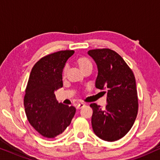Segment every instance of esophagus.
<instances>
[{"mask_svg":"<svg viewBox=\"0 0 160 160\" xmlns=\"http://www.w3.org/2000/svg\"><path fill=\"white\" fill-rule=\"evenodd\" d=\"M85 106V104H83V103H80V104H78V105L76 106V108L78 110H80V109H81V108H82Z\"/></svg>","mask_w":160,"mask_h":160,"instance_id":"obj_1","label":"esophagus"}]
</instances>
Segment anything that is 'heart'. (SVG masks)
Segmentation results:
<instances>
[{
	"mask_svg": "<svg viewBox=\"0 0 160 160\" xmlns=\"http://www.w3.org/2000/svg\"><path fill=\"white\" fill-rule=\"evenodd\" d=\"M77 63H78V64L79 67H80V69L82 72L86 71V69H92V63H91V61L89 60L88 58H85V57H81V58H79L78 60H77ZM67 69H68V67L67 66H65L64 69H63V74H66L67 73Z\"/></svg>",
	"mask_w": 160,
	"mask_h": 160,
	"instance_id": "obj_1",
	"label": "heart"
}]
</instances>
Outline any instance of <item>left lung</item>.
<instances>
[{"label":"left lung","mask_w":160,"mask_h":160,"mask_svg":"<svg viewBox=\"0 0 160 160\" xmlns=\"http://www.w3.org/2000/svg\"><path fill=\"white\" fill-rule=\"evenodd\" d=\"M97 66L96 87L107 90L106 109L92 103L91 124L102 140L116 141L132 127L138 114V100L134 74L118 53L110 49H96L88 52ZM106 93V91H105Z\"/></svg>","instance_id":"left-lung-1"}]
</instances>
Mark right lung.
<instances>
[{"label": "right lung", "mask_w": 160, "mask_h": 160, "mask_svg": "<svg viewBox=\"0 0 160 160\" xmlns=\"http://www.w3.org/2000/svg\"><path fill=\"white\" fill-rule=\"evenodd\" d=\"M74 53V50H62L46 55L30 74L24 97L25 114L31 126L45 138L62 133L75 114V108L59 103L55 95L63 86V69Z\"/></svg>", "instance_id": "obj_1"}]
</instances>
